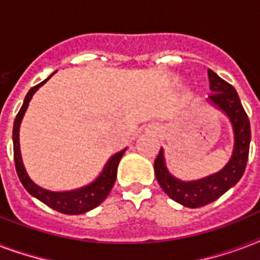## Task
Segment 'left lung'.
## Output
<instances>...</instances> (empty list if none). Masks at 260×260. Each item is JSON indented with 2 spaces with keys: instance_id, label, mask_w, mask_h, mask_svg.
Masks as SVG:
<instances>
[{
  "instance_id": "8db88e82",
  "label": "left lung",
  "mask_w": 260,
  "mask_h": 260,
  "mask_svg": "<svg viewBox=\"0 0 260 260\" xmlns=\"http://www.w3.org/2000/svg\"><path fill=\"white\" fill-rule=\"evenodd\" d=\"M207 76L210 82V90L213 92L207 99V102L225 112L233 127L235 145L232 157L228 164L217 174L210 175L207 178L192 182H183L174 178L168 172L162 149H160L157 157L154 160V174L164 192L171 199L191 209L205 206L207 203L216 201L240 180L248 160L251 141L249 119L241 106L236 89L213 70H207Z\"/></svg>"
}]
</instances>
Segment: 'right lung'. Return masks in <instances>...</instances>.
Wrapping results in <instances>:
<instances>
[{
    "label": "right lung",
    "instance_id": "obj_1",
    "mask_svg": "<svg viewBox=\"0 0 260 260\" xmlns=\"http://www.w3.org/2000/svg\"><path fill=\"white\" fill-rule=\"evenodd\" d=\"M53 76V74H51ZM47 77L44 81L35 85L34 88L28 90L27 96L24 99V103L21 108H20L19 114L16 115L15 123H13V156H15V166L16 172L19 175V179L24 188L36 199H39L44 205L51 207L54 210H57L63 214H82L94 209L99 206L100 203L107 198L110 191L114 187L116 179V171H118V164H119L120 158L126 152V149L115 153L110 160L107 161L106 167L103 168L102 174L99 175L98 178L94 179L93 182L89 183L88 186H84L81 188L72 191H61V192H55V191L44 190L42 187L36 186L35 183L32 182L29 176H28L27 171L24 168L23 160H21V153H20V142H19V132H20V123L23 119L24 114L27 111L28 104L31 102L32 96L36 90L39 89L40 86L43 85L44 82L47 81Z\"/></svg>",
    "mask_w": 260,
    "mask_h": 260
}]
</instances>
